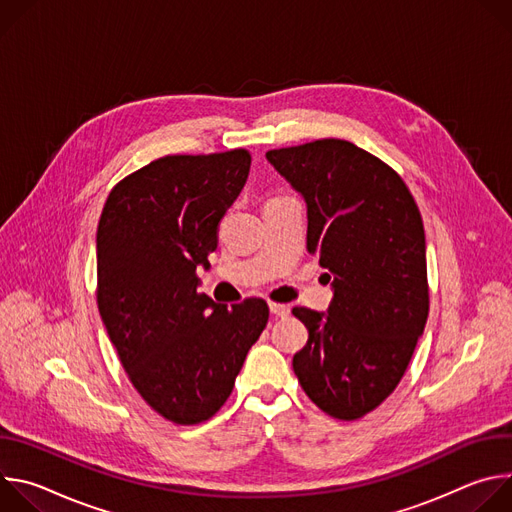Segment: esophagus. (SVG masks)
Instances as JSON below:
<instances>
[{
	"label": "esophagus",
	"instance_id": "esophagus-1",
	"mask_svg": "<svg viewBox=\"0 0 512 512\" xmlns=\"http://www.w3.org/2000/svg\"><path fill=\"white\" fill-rule=\"evenodd\" d=\"M269 310L275 318H285L289 314V308L285 304H277V302H269Z\"/></svg>",
	"mask_w": 512,
	"mask_h": 512
}]
</instances>
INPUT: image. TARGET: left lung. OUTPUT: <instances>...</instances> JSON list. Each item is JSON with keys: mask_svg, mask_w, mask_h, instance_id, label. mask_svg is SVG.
I'll use <instances>...</instances> for the list:
<instances>
[{"mask_svg": "<svg viewBox=\"0 0 512 512\" xmlns=\"http://www.w3.org/2000/svg\"><path fill=\"white\" fill-rule=\"evenodd\" d=\"M308 206V253L328 269V312L294 308L310 332L294 354L306 395L344 421L399 385L429 312L425 233L401 176L344 139L265 154Z\"/></svg>", "mask_w": 512, "mask_h": 512, "instance_id": "left-lung-1", "label": "left lung"}]
</instances>
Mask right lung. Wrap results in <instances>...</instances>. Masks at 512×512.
Returning a JSON list of instances; mask_svg holds the SVG:
<instances>
[{
    "label": "right lung",
    "mask_w": 512,
    "mask_h": 512,
    "mask_svg": "<svg viewBox=\"0 0 512 512\" xmlns=\"http://www.w3.org/2000/svg\"><path fill=\"white\" fill-rule=\"evenodd\" d=\"M249 168L247 150L166 156L125 176L99 218L101 320L137 393L178 425L225 405L269 320L265 300L227 308L198 294L196 271L210 267Z\"/></svg>",
    "instance_id": "obj_1"
}]
</instances>
